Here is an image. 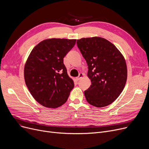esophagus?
<instances>
[{"label":"esophagus","instance_id":"obj_1","mask_svg":"<svg viewBox=\"0 0 149 149\" xmlns=\"http://www.w3.org/2000/svg\"><path fill=\"white\" fill-rule=\"evenodd\" d=\"M83 76V74H82V73H80V74H79V77H77V78H76V80H77V81L80 80V79H81V78Z\"/></svg>","mask_w":149,"mask_h":149}]
</instances>
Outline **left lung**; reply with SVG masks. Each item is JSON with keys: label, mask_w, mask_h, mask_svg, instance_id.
I'll return each instance as SVG.
<instances>
[{"label": "left lung", "mask_w": 149, "mask_h": 149, "mask_svg": "<svg viewBox=\"0 0 149 149\" xmlns=\"http://www.w3.org/2000/svg\"><path fill=\"white\" fill-rule=\"evenodd\" d=\"M77 44L88 66L91 86L84 91L88 102L103 107L112 103L126 85V61L116 47L106 39L93 37L77 40Z\"/></svg>", "instance_id": "obj_1"}]
</instances>
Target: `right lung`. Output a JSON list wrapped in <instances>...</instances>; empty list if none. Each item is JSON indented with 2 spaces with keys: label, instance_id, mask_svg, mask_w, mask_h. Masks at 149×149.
Returning <instances> with one entry per match:
<instances>
[{
  "label": "right lung",
  "instance_id": "add662e5",
  "mask_svg": "<svg viewBox=\"0 0 149 149\" xmlns=\"http://www.w3.org/2000/svg\"><path fill=\"white\" fill-rule=\"evenodd\" d=\"M75 42V39H46L31 52L24 68L25 81L31 94L42 106H61L74 88L63 58Z\"/></svg>",
  "mask_w": 149,
  "mask_h": 149
}]
</instances>
